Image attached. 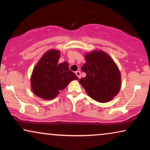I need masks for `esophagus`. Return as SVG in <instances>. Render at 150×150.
<instances>
[{"label": "esophagus", "mask_w": 150, "mask_h": 150, "mask_svg": "<svg viewBox=\"0 0 150 150\" xmlns=\"http://www.w3.org/2000/svg\"><path fill=\"white\" fill-rule=\"evenodd\" d=\"M75 74H76V75L79 79L81 78V72L80 71H76L75 72Z\"/></svg>", "instance_id": "1"}]
</instances>
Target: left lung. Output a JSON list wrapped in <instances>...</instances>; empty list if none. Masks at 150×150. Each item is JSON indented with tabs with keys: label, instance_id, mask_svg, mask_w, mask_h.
<instances>
[{
	"label": "left lung",
	"instance_id": "obj_1",
	"mask_svg": "<svg viewBox=\"0 0 150 150\" xmlns=\"http://www.w3.org/2000/svg\"><path fill=\"white\" fill-rule=\"evenodd\" d=\"M86 63L81 71L85 77L79 83L91 98L99 102L111 101L121 87V75L114 61L102 50H93L84 54Z\"/></svg>",
	"mask_w": 150,
	"mask_h": 150
}]
</instances>
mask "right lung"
<instances>
[{"mask_svg":"<svg viewBox=\"0 0 150 150\" xmlns=\"http://www.w3.org/2000/svg\"><path fill=\"white\" fill-rule=\"evenodd\" d=\"M60 51L49 50L44 53L33 69L30 78L34 93L43 100H52L71 81L79 79L69 70V64H58Z\"/></svg>","mask_w":150,"mask_h":150,"instance_id":"obj_1","label":"right lung"}]
</instances>
